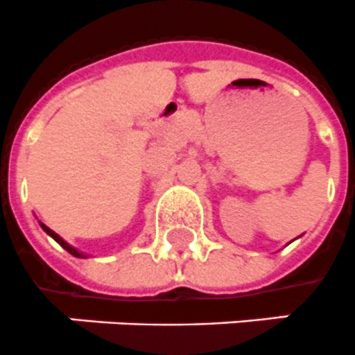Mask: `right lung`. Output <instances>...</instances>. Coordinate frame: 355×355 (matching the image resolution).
<instances>
[{
    "label": "right lung",
    "instance_id": "1",
    "mask_svg": "<svg viewBox=\"0 0 355 355\" xmlns=\"http://www.w3.org/2000/svg\"><path fill=\"white\" fill-rule=\"evenodd\" d=\"M40 225H42V229H44V231L47 232V234H49V236L53 238V240H55V242H58V243H60L62 248H64L65 251H67V253H71V254H73V257H76V258H87L86 254H84V253H80V251H78V249H75V248H73V245H69V243L65 242L64 238H62V236H58V234H56L55 231H51L49 227L45 225V223H42V222H40Z\"/></svg>",
    "mask_w": 355,
    "mask_h": 355
}]
</instances>
